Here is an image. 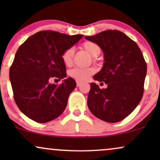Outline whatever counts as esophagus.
<instances>
[{
	"label": "esophagus",
	"instance_id": "esophagus-1",
	"mask_svg": "<svg viewBox=\"0 0 160 160\" xmlns=\"http://www.w3.org/2000/svg\"><path fill=\"white\" fill-rule=\"evenodd\" d=\"M81 84H82V82L77 81V86H78V87H79V86H80V85H81Z\"/></svg>",
	"mask_w": 160,
	"mask_h": 160
}]
</instances>
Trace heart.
<instances>
[{"label": "heart", "instance_id": "b5f03b06", "mask_svg": "<svg viewBox=\"0 0 160 160\" xmlns=\"http://www.w3.org/2000/svg\"><path fill=\"white\" fill-rule=\"evenodd\" d=\"M82 48L85 49L86 52H88L91 56H98L101 52L100 47L92 41H86L82 44ZM74 55V49L72 47L67 49L62 53V58L64 64L65 65L69 66L71 65L73 61V57ZM95 70L94 68H75L70 71V76L71 78H74L75 80L79 81H85L87 80L92 74L95 73Z\"/></svg>", "mask_w": 160, "mask_h": 160}]
</instances>
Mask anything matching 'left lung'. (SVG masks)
<instances>
[{
  "instance_id": "1",
  "label": "left lung",
  "mask_w": 160,
  "mask_h": 160,
  "mask_svg": "<svg viewBox=\"0 0 160 160\" xmlns=\"http://www.w3.org/2000/svg\"><path fill=\"white\" fill-rule=\"evenodd\" d=\"M86 39L97 43L103 51V68L93 78L108 85L100 89L95 82L90 83L88 107L100 120L120 122L142 98L146 62L137 43L118 30L104 31Z\"/></svg>"
}]
</instances>
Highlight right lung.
<instances>
[{"label": "right lung", "mask_w": 160, "mask_h": 160, "mask_svg": "<svg viewBox=\"0 0 160 160\" xmlns=\"http://www.w3.org/2000/svg\"><path fill=\"white\" fill-rule=\"evenodd\" d=\"M82 36L40 31L19 47L10 68V80L16 104L31 120L44 123L65 111L76 82L71 78L59 85L49 81L67 77L62 53Z\"/></svg>", "instance_id": "obj_1"}]
</instances>
